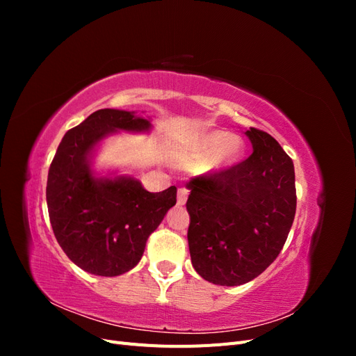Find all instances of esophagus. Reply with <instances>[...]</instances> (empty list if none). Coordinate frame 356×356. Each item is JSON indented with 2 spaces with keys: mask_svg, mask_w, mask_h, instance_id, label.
<instances>
[{
  "mask_svg": "<svg viewBox=\"0 0 356 356\" xmlns=\"http://www.w3.org/2000/svg\"><path fill=\"white\" fill-rule=\"evenodd\" d=\"M187 197H188V190L187 188H178V199H177V202H178L179 207H182V204L187 202Z\"/></svg>",
  "mask_w": 356,
  "mask_h": 356,
  "instance_id": "obj_1",
  "label": "esophagus"
}]
</instances>
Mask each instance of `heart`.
<instances>
[{
  "label": "heart",
  "instance_id": "heart-1",
  "mask_svg": "<svg viewBox=\"0 0 356 356\" xmlns=\"http://www.w3.org/2000/svg\"><path fill=\"white\" fill-rule=\"evenodd\" d=\"M191 153L199 159L212 157L213 170H227L239 163L245 153L242 139L230 136L221 129H211L196 134L190 141Z\"/></svg>",
  "mask_w": 356,
  "mask_h": 356
}]
</instances>
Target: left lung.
<instances>
[{
  "mask_svg": "<svg viewBox=\"0 0 356 356\" xmlns=\"http://www.w3.org/2000/svg\"><path fill=\"white\" fill-rule=\"evenodd\" d=\"M254 152L236 166L193 178L188 248L195 270L215 285L252 281L281 252L294 221L293 160L273 136L250 127Z\"/></svg>",
  "mask_w": 356,
  "mask_h": 356,
  "instance_id": "left-lung-1",
  "label": "left lung"
}]
</instances>
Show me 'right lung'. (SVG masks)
<instances>
[{"label":"right lung","instance_id":"obj_1","mask_svg":"<svg viewBox=\"0 0 356 356\" xmlns=\"http://www.w3.org/2000/svg\"><path fill=\"white\" fill-rule=\"evenodd\" d=\"M152 123L134 111L104 108L65 134L47 177L53 233L70 260L84 272L118 276L134 268L148 236L177 203V187L147 191L129 177H96V145L118 131L148 132Z\"/></svg>","mask_w":356,"mask_h":356}]
</instances>
